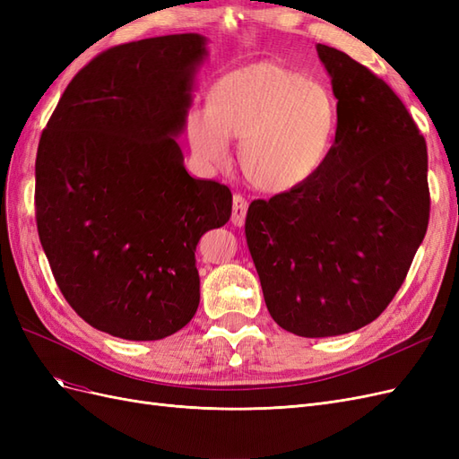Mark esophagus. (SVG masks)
I'll return each instance as SVG.
<instances>
[{"instance_id":"esophagus-1","label":"esophagus","mask_w":459,"mask_h":459,"mask_svg":"<svg viewBox=\"0 0 459 459\" xmlns=\"http://www.w3.org/2000/svg\"><path fill=\"white\" fill-rule=\"evenodd\" d=\"M247 208L248 203L243 195H233V208H231V221L233 226L241 228L245 224V216H247Z\"/></svg>"}]
</instances>
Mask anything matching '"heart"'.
<instances>
[{
  "label": "heart",
  "mask_w": 459,
  "mask_h": 459,
  "mask_svg": "<svg viewBox=\"0 0 459 459\" xmlns=\"http://www.w3.org/2000/svg\"><path fill=\"white\" fill-rule=\"evenodd\" d=\"M337 132L333 91L277 61L221 74L208 88L206 107L187 115L191 149L204 164H226L230 140H241V169L266 193L297 191L312 182L333 152Z\"/></svg>",
  "instance_id": "obj_1"
}]
</instances>
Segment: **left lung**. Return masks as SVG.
Here are the masks:
<instances>
[{
	"label": "left lung",
	"instance_id": "left-lung-1",
	"mask_svg": "<svg viewBox=\"0 0 459 459\" xmlns=\"http://www.w3.org/2000/svg\"><path fill=\"white\" fill-rule=\"evenodd\" d=\"M339 103L327 162L304 187L256 199L247 245L273 322L299 337L371 324L404 283L427 233V143L391 86L317 44Z\"/></svg>",
	"mask_w": 459,
	"mask_h": 459
}]
</instances>
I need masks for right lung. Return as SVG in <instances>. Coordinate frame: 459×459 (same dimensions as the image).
<instances>
[{"label":"right lung","instance_id":"1","mask_svg":"<svg viewBox=\"0 0 459 459\" xmlns=\"http://www.w3.org/2000/svg\"><path fill=\"white\" fill-rule=\"evenodd\" d=\"M206 38L130 41L71 80L39 137L36 224L55 281L91 327L159 341L199 307L197 243L231 191L191 178L184 130Z\"/></svg>","mask_w":459,"mask_h":459}]
</instances>
